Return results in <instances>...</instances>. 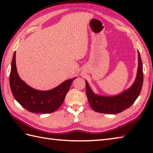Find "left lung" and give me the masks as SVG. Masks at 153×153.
Here are the masks:
<instances>
[{"label":"left lung","instance_id":"1","mask_svg":"<svg viewBox=\"0 0 153 153\" xmlns=\"http://www.w3.org/2000/svg\"><path fill=\"white\" fill-rule=\"evenodd\" d=\"M137 53L138 68L135 82L129 89L120 94L110 97L97 95L94 93L88 83L85 81L87 98L91 107L95 112L115 114L128 108L137 99L141 93L143 82V63L139 51Z\"/></svg>","mask_w":153,"mask_h":153}]
</instances>
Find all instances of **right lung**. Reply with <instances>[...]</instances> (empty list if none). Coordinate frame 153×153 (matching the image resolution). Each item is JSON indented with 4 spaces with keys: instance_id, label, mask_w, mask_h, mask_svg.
Here are the masks:
<instances>
[{
    "instance_id": "obj_1",
    "label": "right lung",
    "mask_w": 153,
    "mask_h": 153,
    "mask_svg": "<svg viewBox=\"0 0 153 153\" xmlns=\"http://www.w3.org/2000/svg\"><path fill=\"white\" fill-rule=\"evenodd\" d=\"M76 77L64 81L55 88L39 91L27 85L20 77L16 64V52L13 55L10 74V86L14 99L28 111L33 113H51L63 103L71 83Z\"/></svg>"
}]
</instances>
